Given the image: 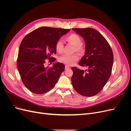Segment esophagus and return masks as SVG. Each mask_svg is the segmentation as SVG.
<instances>
[{"label": "esophagus", "instance_id": "obj_1", "mask_svg": "<svg viewBox=\"0 0 131 131\" xmlns=\"http://www.w3.org/2000/svg\"><path fill=\"white\" fill-rule=\"evenodd\" d=\"M70 69V67L69 66H65V69L67 70V69Z\"/></svg>", "mask_w": 131, "mask_h": 131}]
</instances>
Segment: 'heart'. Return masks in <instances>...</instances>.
I'll use <instances>...</instances> for the list:
<instances>
[{
	"mask_svg": "<svg viewBox=\"0 0 131 131\" xmlns=\"http://www.w3.org/2000/svg\"><path fill=\"white\" fill-rule=\"evenodd\" d=\"M66 40L74 46V51L78 52L84 51V47L82 45L81 37L77 34H71L66 38ZM55 49L58 53H61L63 50V43L61 40H58L55 43ZM79 59L77 54L68 55L65 54L59 58V61L67 66H72Z\"/></svg>",
	"mask_w": 131,
	"mask_h": 131,
	"instance_id": "heart-1",
	"label": "heart"
}]
</instances>
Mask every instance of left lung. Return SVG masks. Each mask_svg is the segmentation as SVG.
<instances>
[{
	"label": "left lung",
	"mask_w": 131,
	"mask_h": 131,
	"mask_svg": "<svg viewBox=\"0 0 131 131\" xmlns=\"http://www.w3.org/2000/svg\"><path fill=\"white\" fill-rule=\"evenodd\" d=\"M84 38L85 55L79 64L85 71L72 67V83L75 90L82 96L92 97L104 88L112 74L114 56L112 48L103 35L93 28H73Z\"/></svg>",
	"instance_id": "left-lung-1"
}]
</instances>
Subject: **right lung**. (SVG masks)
<instances>
[{"instance_id": "right-lung-1", "label": "right lung", "mask_w": 131, "mask_h": 131, "mask_svg": "<svg viewBox=\"0 0 131 131\" xmlns=\"http://www.w3.org/2000/svg\"><path fill=\"white\" fill-rule=\"evenodd\" d=\"M70 29L42 27L34 30L23 38L19 46L17 69L23 84L30 92L43 94L52 89L57 82L65 66L53 63L45 68V59L53 62L56 53L55 43Z\"/></svg>"}]
</instances>
